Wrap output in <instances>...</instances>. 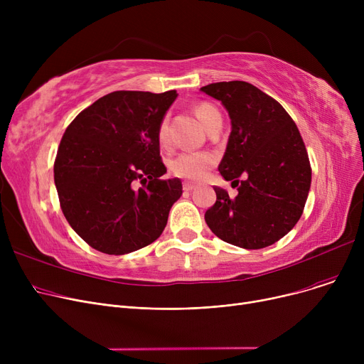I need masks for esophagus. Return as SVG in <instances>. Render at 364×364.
Listing matches in <instances>:
<instances>
[{"mask_svg": "<svg viewBox=\"0 0 364 364\" xmlns=\"http://www.w3.org/2000/svg\"><path fill=\"white\" fill-rule=\"evenodd\" d=\"M196 186L193 184V183H188V181H184L183 183V188H184V192H192V190L195 188Z\"/></svg>", "mask_w": 364, "mask_h": 364, "instance_id": "1", "label": "esophagus"}]
</instances>
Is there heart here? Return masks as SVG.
Instances as JSON below:
<instances>
[{"mask_svg":"<svg viewBox=\"0 0 364 364\" xmlns=\"http://www.w3.org/2000/svg\"><path fill=\"white\" fill-rule=\"evenodd\" d=\"M196 117L208 131L215 122L221 121L220 112L208 103H200L196 106ZM158 141L161 147L168 149L171 146L169 137V119L165 117L158 127ZM214 165V156L205 151H183L169 162V171L172 174L190 180L198 181L205 177L206 172Z\"/></svg>","mask_w":364,"mask_h":364,"instance_id":"1","label":"heart"}]
</instances>
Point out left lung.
<instances>
[{
  "mask_svg": "<svg viewBox=\"0 0 364 364\" xmlns=\"http://www.w3.org/2000/svg\"><path fill=\"white\" fill-rule=\"evenodd\" d=\"M200 91L220 100L230 117L218 171L239 192L232 199L215 187L217 202L205 221L217 237L243 250L270 246L295 227L310 192L311 166L301 134L283 106L250 82H215Z\"/></svg>",
  "mask_w": 364,
  "mask_h": 364,
  "instance_id": "8db88e82",
  "label": "left lung"
}]
</instances>
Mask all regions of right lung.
<instances>
[{
    "label": "right lung",
    "mask_w": 364,
    "mask_h": 364,
    "mask_svg": "<svg viewBox=\"0 0 364 364\" xmlns=\"http://www.w3.org/2000/svg\"><path fill=\"white\" fill-rule=\"evenodd\" d=\"M177 91H113L66 128L54 162V184L70 227L91 247L129 254L155 242L180 178L162 180L158 127ZM140 181L144 188L134 189Z\"/></svg>",
    "instance_id": "1"
}]
</instances>
